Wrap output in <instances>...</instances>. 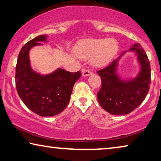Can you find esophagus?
Segmentation results:
<instances>
[{
	"label": "esophagus",
	"mask_w": 161,
	"mask_h": 161,
	"mask_svg": "<svg viewBox=\"0 0 161 161\" xmlns=\"http://www.w3.org/2000/svg\"><path fill=\"white\" fill-rule=\"evenodd\" d=\"M92 74V72L89 69H82V75L84 77H86V76H89Z\"/></svg>",
	"instance_id": "1"
}]
</instances>
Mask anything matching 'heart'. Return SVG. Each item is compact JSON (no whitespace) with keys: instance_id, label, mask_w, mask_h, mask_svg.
Listing matches in <instances>:
<instances>
[{"instance_id":"1","label":"heart","mask_w":161,"mask_h":161,"mask_svg":"<svg viewBox=\"0 0 161 161\" xmlns=\"http://www.w3.org/2000/svg\"><path fill=\"white\" fill-rule=\"evenodd\" d=\"M119 50V45L116 40L108 39H91L80 45L76 53L81 58H92V63L96 67L107 65Z\"/></svg>"}]
</instances>
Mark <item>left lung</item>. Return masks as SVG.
<instances>
[{
    "label": "left lung",
    "instance_id": "obj_1",
    "mask_svg": "<svg viewBox=\"0 0 161 161\" xmlns=\"http://www.w3.org/2000/svg\"><path fill=\"white\" fill-rule=\"evenodd\" d=\"M130 50L138 54L141 64V72L135 80H120L116 73L119 59L97 71L102 80L98 101L103 109L114 115L128 114L135 110L145 99L150 89L151 65L148 56L139 43L133 45Z\"/></svg>",
    "mask_w": 161,
    "mask_h": 161
}]
</instances>
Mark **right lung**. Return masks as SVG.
<instances>
[{
  "label": "right lung",
  "instance_id": "1",
  "mask_svg": "<svg viewBox=\"0 0 161 161\" xmlns=\"http://www.w3.org/2000/svg\"><path fill=\"white\" fill-rule=\"evenodd\" d=\"M46 39L45 35H39L21 48L16 64L15 86L19 97L29 109L40 116H53L66 108L74 84L81 73L59 69L42 76L33 72L30 67L29 50Z\"/></svg>",
  "mask_w": 161,
  "mask_h": 161
}]
</instances>
